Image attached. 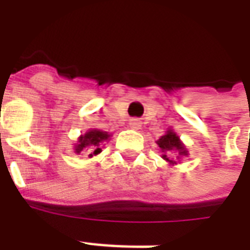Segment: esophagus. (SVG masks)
Masks as SVG:
<instances>
[{"instance_id": "1", "label": "esophagus", "mask_w": 250, "mask_h": 250, "mask_svg": "<svg viewBox=\"0 0 250 250\" xmlns=\"http://www.w3.org/2000/svg\"><path fill=\"white\" fill-rule=\"evenodd\" d=\"M140 122L137 121V119H132V121L129 122V127H131V128H133V129H139L140 128Z\"/></svg>"}]
</instances>
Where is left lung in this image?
Wrapping results in <instances>:
<instances>
[{"label":"left lung","mask_w":250,"mask_h":250,"mask_svg":"<svg viewBox=\"0 0 250 250\" xmlns=\"http://www.w3.org/2000/svg\"><path fill=\"white\" fill-rule=\"evenodd\" d=\"M157 144L162 149V152H172V150H176V152L180 154V156H187L186 148L183 146V144L179 140V137L176 136V133H174L172 131H167V133L165 136H162L160 140L157 141ZM164 158L171 164H174L172 161H170L167 158L166 154H164Z\"/></svg>","instance_id":"obj_1"}]
</instances>
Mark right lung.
<instances>
[{
  "mask_svg": "<svg viewBox=\"0 0 250 250\" xmlns=\"http://www.w3.org/2000/svg\"><path fill=\"white\" fill-rule=\"evenodd\" d=\"M110 137V135H107V132H104V131H98V129H90L89 132H86L84 136H82L79 139V144L76 145L75 152L79 154L80 152H83L85 148L88 153H90L89 157H92L93 154H98L101 152V143L102 141L107 140Z\"/></svg>",
  "mask_w": 250,
  "mask_h": 250,
  "instance_id": "add662e5",
  "label": "right lung"
}]
</instances>
